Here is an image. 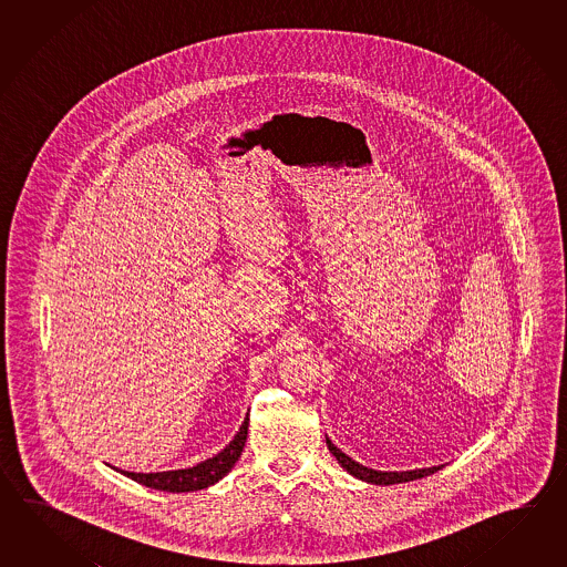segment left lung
Instances as JSON below:
<instances>
[{
  "instance_id": "left-lung-1",
  "label": "left lung",
  "mask_w": 567,
  "mask_h": 567,
  "mask_svg": "<svg viewBox=\"0 0 567 567\" xmlns=\"http://www.w3.org/2000/svg\"><path fill=\"white\" fill-rule=\"evenodd\" d=\"M326 444H328V450L332 452V456L338 460V464L344 468V471L352 474L354 478H361L364 482H371V484H399V482H411L417 481V478H423V476H430V474H434V472L442 471L444 466H432V468H420V471H405V472H379L373 471V468H367V466H362L359 462H354V460L349 458L344 452H340L328 437H326Z\"/></svg>"
}]
</instances>
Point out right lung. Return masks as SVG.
<instances>
[{
  "label": "right lung",
  "instance_id": "add662e5",
  "mask_svg": "<svg viewBox=\"0 0 567 567\" xmlns=\"http://www.w3.org/2000/svg\"><path fill=\"white\" fill-rule=\"evenodd\" d=\"M247 430H249V417H245L241 430L233 437L229 446L225 447L223 452H218L217 456L205 460L200 464H196L193 468H184V471H169V472H150V474H142V472H125L127 478L140 482L150 488L156 491H166V493H190V491H200L210 484L220 481L225 474H229L230 468L235 466V462L241 458L243 447L247 442Z\"/></svg>",
  "mask_w": 567,
  "mask_h": 567
}]
</instances>
